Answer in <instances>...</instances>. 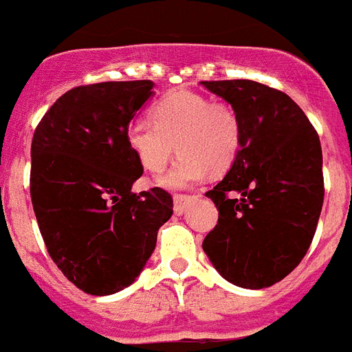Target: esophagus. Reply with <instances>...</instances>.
<instances>
[{"label": "esophagus", "mask_w": 352, "mask_h": 352, "mask_svg": "<svg viewBox=\"0 0 352 352\" xmlns=\"http://www.w3.org/2000/svg\"><path fill=\"white\" fill-rule=\"evenodd\" d=\"M193 200L195 195H175V197H173V210H175V214H179V216L180 214H184L188 206Z\"/></svg>", "instance_id": "34e87169"}]
</instances>
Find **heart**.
Returning a JSON list of instances; mask_svg holds the SVG:
<instances>
[{"label": "heart", "instance_id": "obj_1", "mask_svg": "<svg viewBox=\"0 0 352 352\" xmlns=\"http://www.w3.org/2000/svg\"><path fill=\"white\" fill-rule=\"evenodd\" d=\"M152 118L131 122L125 140L140 166L154 175L166 168L177 146L179 159L161 179L166 188L195 184L207 170L225 172L239 152L241 120L228 104L173 90L152 106Z\"/></svg>", "mask_w": 352, "mask_h": 352}]
</instances>
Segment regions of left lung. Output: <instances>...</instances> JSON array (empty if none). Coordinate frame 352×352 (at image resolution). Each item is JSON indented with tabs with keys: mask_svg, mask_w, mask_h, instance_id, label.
Here are the masks:
<instances>
[{
	"mask_svg": "<svg viewBox=\"0 0 352 352\" xmlns=\"http://www.w3.org/2000/svg\"><path fill=\"white\" fill-rule=\"evenodd\" d=\"M201 85L241 120L232 168L206 193L219 216L201 248L234 285L271 287L298 267L316 234L324 201L319 134L283 91L250 79Z\"/></svg>",
	"mask_w": 352,
	"mask_h": 352,
	"instance_id": "obj_1",
	"label": "left lung"
}]
</instances>
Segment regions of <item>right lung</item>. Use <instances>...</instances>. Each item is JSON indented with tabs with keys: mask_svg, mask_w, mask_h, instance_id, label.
I'll use <instances>...</instances> for the list:
<instances>
[{
	"mask_svg": "<svg viewBox=\"0 0 352 352\" xmlns=\"http://www.w3.org/2000/svg\"><path fill=\"white\" fill-rule=\"evenodd\" d=\"M152 87L148 79L76 87L33 134L30 193L42 239L58 269L87 294L129 287L173 214L164 189L131 191L143 168L125 129Z\"/></svg>",
	"mask_w": 352,
	"mask_h": 352,
	"instance_id": "obj_1",
	"label": "right lung"
}]
</instances>
